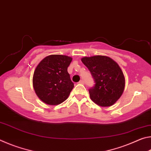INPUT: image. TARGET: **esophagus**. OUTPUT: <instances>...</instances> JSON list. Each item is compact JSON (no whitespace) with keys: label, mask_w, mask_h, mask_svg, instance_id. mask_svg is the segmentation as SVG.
Here are the masks:
<instances>
[{"label":"esophagus","mask_w":151,"mask_h":151,"mask_svg":"<svg viewBox=\"0 0 151 151\" xmlns=\"http://www.w3.org/2000/svg\"><path fill=\"white\" fill-rule=\"evenodd\" d=\"M79 84H82V85H83V84H85V82H84L83 80H81L80 81L78 82Z\"/></svg>","instance_id":"esophagus-1"}]
</instances>
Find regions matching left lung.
Segmentation results:
<instances>
[{
    "label": "left lung",
    "instance_id": "left-lung-1",
    "mask_svg": "<svg viewBox=\"0 0 151 151\" xmlns=\"http://www.w3.org/2000/svg\"><path fill=\"white\" fill-rule=\"evenodd\" d=\"M94 79V86L88 90L92 101L101 106H110L123 93L125 81L115 61L106 56H93L81 59Z\"/></svg>",
    "mask_w": 151,
    "mask_h": 151
}]
</instances>
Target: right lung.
Listing matches in <instances>:
<instances>
[{
	"instance_id": "right-lung-1",
	"label": "right lung",
	"mask_w": 151,
	"mask_h": 151,
	"mask_svg": "<svg viewBox=\"0 0 151 151\" xmlns=\"http://www.w3.org/2000/svg\"><path fill=\"white\" fill-rule=\"evenodd\" d=\"M72 58L52 55L40 61L33 75L32 83L37 95L50 105L65 101L74 87L67 71Z\"/></svg>"
}]
</instances>
